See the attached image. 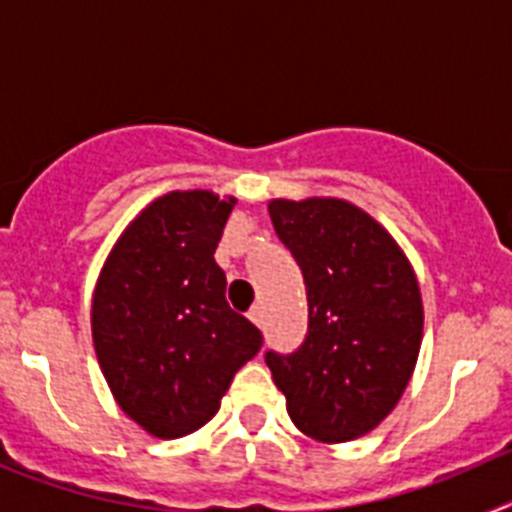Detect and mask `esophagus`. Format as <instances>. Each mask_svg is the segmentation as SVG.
Returning a JSON list of instances; mask_svg holds the SVG:
<instances>
[{
  "label": "esophagus",
  "instance_id": "obj_1",
  "mask_svg": "<svg viewBox=\"0 0 512 512\" xmlns=\"http://www.w3.org/2000/svg\"><path fill=\"white\" fill-rule=\"evenodd\" d=\"M248 320L261 328V323H264V312H261V305H253L251 310H248Z\"/></svg>",
  "mask_w": 512,
  "mask_h": 512
}]
</instances>
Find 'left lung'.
<instances>
[{"label":"left lung","mask_w":512,"mask_h":512,"mask_svg":"<svg viewBox=\"0 0 512 512\" xmlns=\"http://www.w3.org/2000/svg\"><path fill=\"white\" fill-rule=\"evenodd\" d=\"M269 215L305 279L307 333L292 354L266 351V366L305 436L354 441L392 413L418 361L415 271L374 217L343 200H271Z\"/></svg>","instance_id":"1"}]
</instances>
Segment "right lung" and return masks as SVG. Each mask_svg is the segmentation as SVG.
Wrapping results in <instances>:
<instances>
[{"label": "right lung", "mask_w": 512, "mask_h": 512, "mask_svg": "<svg viewBox=\"0 0 512 512\" xmlns=\"http://www.w3.org/2000/svg\"><path fill=\"white\" fill-rule=\"evenodd\" d=\"M235 200L171 192L135 217L99 274L92 338L102 374L151 436L197 431L264 336L225 300L215 248Z\"/></svg>", "instance_id": "right-lung-1"}]
</instances>
